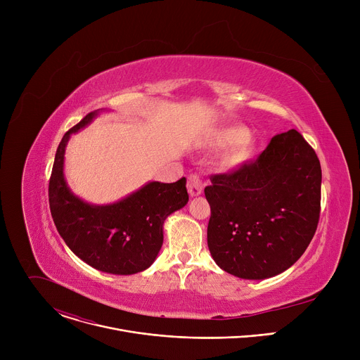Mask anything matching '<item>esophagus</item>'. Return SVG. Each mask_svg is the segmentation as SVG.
I'll list each match as a JSON object with an SVG mask.
<instances>
[{
	"instance_id": "1",
	"label": "esophagus",
	"mask_w": 360,
	"mask_h": 360,
	"mask_svg": "<svg viewBox=\"0 0 360 360\" xmlns=\"http://www.w3.org/2000/svg\"><path fill=\"white\" fill-rule=\"evenodd\" d=\"M203 181H202V178L199 176V175H196V174H191L189 176H188V191H189V193L192 195V196H196V195H199L200 192H202V189H203Z\"/></svg>"
}]
</instances>
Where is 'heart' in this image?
<instances>
[{
    "label": "heart",
    "mask_w": 360,
    "mask_h": 360,
    "mask_svg": "<svg viewBox=\"0 0 360 360\" xmlns=\"http://www.w3.org/2000/svg\"><path fill=\"white\" fill-rule=\"evenodd\" d=\"M243 131L240 128H231L222 132V135L218 138V143H232V146L226 150V153L222 158V165L226 169L238 168L243 162H246L253 150V142L249 135H242Z\"/></svg>",
    "instance_id": "heart-1"
}]
</instances>
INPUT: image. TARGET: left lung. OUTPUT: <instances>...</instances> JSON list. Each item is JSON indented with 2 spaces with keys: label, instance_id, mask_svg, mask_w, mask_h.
I'll return each instance as SVG.
<instances>
[{
  "label": "left lung",
  "instance_id": "8db88e82",
  "mask_svg": "<svg viewBox=\"0 0 360 360\" xmlns=\"http://www.w3.org/2000/svg\"><path fill=\"white\" fill-rule=\"evenodd\" d=\"M205 188L211 207L208 248L217 265L242 279L290 268L319 222L322 169L295 129L275 135L261 155Z\"/></svg>",
  "mask_w": 360,
  "mask_h": 360
}]
</instances>
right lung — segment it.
<instances>
[{"instance_id":"add662e5","label":"right lung","mask_w":360,"mask_h":360,"mask_svg":"<svg viewBox=\"0 0 360 360\" xmlns=\"http://www.w3.org/2000/svg\"><path fill=\"white\" fill-rule=\"evenodd\" d=\"M92 111L63 136L49 178V210L68 248L89 266L114 275L145 271L164 242V222L188 203L186 179L149 182L111 205H91L75 196L64 178V153L71 134L86 127Z\"/></svg>"}]
</instances>
